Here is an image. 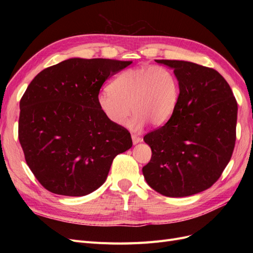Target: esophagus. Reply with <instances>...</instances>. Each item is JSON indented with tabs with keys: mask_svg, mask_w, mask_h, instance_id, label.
<instances>
[{
	"mask_svg": "<svg viewBox=\"0 0 253 253\" xmlns=\"http://www.w3.org/2000/svg\"><path fill=\"white\" fill-rule=\"evenodd\" d=\"M132 141H133V143H134V144H137V143L141 142V141H142V139L140 138V137H138V136L132 135Z\"/></svg>",
	"mask_w": 253,
	"mask_h": 253,
	"instance_id": "34e87169",
	"label": "esophagus"
}]
</instances>
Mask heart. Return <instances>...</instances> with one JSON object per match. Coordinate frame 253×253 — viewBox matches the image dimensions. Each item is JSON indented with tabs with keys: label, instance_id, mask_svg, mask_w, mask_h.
Returning <instances> with one entry per match:
<instances>
[{
	"label": "heart",
	"instance_id": "1",
	"mask_svg": "<svg viewBox=\"0 0 253 253\" xmlns=\"http://www.w3.org/2000/svg\"><path fill=\"white\" fill-rule=\"evenodd\" d=\"M179 99L176 75L162 65L129 68L97 96L98 109L111 124L120 126L134 112L126 126L134 132L148 122L160 126L171 118Z\"/></svg>",
	"mask_w": 253,
	"mask_h": 253
}]
</instances>
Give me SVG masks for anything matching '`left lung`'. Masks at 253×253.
Masks as SVG:
<instances>
[{
  "instance_id": "8db88e82",
  "label": "left lung",
  "mask_w": 253,
  "mask_h": 253,
  "mask_svg": "<svg viewBox=\"0 0 253 253\" xmlns=\"http://www.w3.org/2000/svg\"><path fill=\"white\" fill-rule=\"evenodd\" d=\"M155 61L174 70L179 99L171 118L143 137L152 157L142 173L160 194L190 196L210 188L230 162L237 103L227 81L213 68L188 61Z\"/></svg>"
}]
</instances>
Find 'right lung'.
<instances>
[{
    "label": "right lung",
    "mask_w": 253,
    "mask_h": 253,
    "mask_svg": "<svg viewBox=\"0 0 253 253\" xmlns=\"http://www.w3.org/2000/svg\"><path fill=\"white\" fill-rule=\"evenodd\" d=\"M132 63L72 58L45 68L20 101L19 140L36 178L50 192L84 196L101 187L131 134L106 119L97 96L104 81Z\"/></svg>",
    "instance_id": "1"
}]
</instances>
